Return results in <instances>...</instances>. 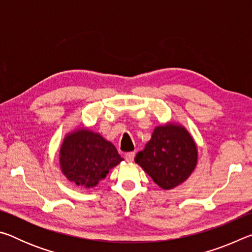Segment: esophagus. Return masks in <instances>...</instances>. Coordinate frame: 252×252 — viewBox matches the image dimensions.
I'll list each match as a JSON object with an SVG mask.
<instances>
[{"label": "esophagus", "mask_w": 252, "mask_h": 252, "mask_svg": "<svg viewBox=\"0 0 252 252\" xmlns=\"http://www.w3.org/2000/svg\"><path fill=\"white\" fill-rule=\"evenodd\" d=\"M134 157H135L134 152H129V153H126V160L127 162H133Z\"/></svg>", "instance_id": "34e87169"}]
</instances>
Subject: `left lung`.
<instances>
[{
	"instance_id": "obj_1",
	"label": "left lung",
	"mask_w": 252,
	"mask_h": 252,
	"mask_svg": "<svg viewBox=\"0 0 252 252\" xmlns=\"http://www.w3.org/2000/svg\"><path fill=\"white\" fill-rule=\"evenodd\" d=\"M156 185L171 190L182 185L198 163V147L186 126L168 121L153 129L150 141L134 158Z\"/></svg>"
}]
</instances>
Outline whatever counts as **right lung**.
<instances>
[{"label":"right lung","mask_w":252,"mask_h":252,"mask_svg":"<svg viewBox=\"0 0 252 252\" xmlns=\"http://www.w3.org/2000/svg\"><path fill=\"white\" fill-rule=\"evenodd\" d=\"M122 160L112 143L83 125L67 132L59 150L62 173L85 189L96 187Z\"/></svg>","instance_id":"obj_1"}]
</instances>
